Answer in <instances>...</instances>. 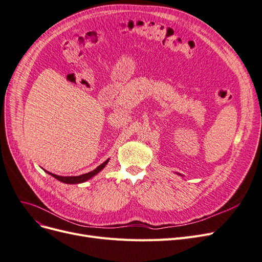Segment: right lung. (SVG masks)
<instances>
[{
    "label": "right lung",
    "instance_id": "add662e5",
    "mask_svg": "<svg viewBox=\"0 0 262 262\" xmlns=\"http://www.w3.org/2000/svg\"><path fill=\"white\" fill-rule=\"evenodd\" d=\"M109 159H107L106 162H104L101 165H99L96 169H94L93 171L91 172H88V173H84V174H81V176H78V177H60V176H56V174H53V173H50L48 172L49 174H51L53 178H55L56 180H59L61 182H63V183H66V184H78V183H82V182H85L88 181L89 179H91L92 177H94L95 174H97L101 169H104L105 166L107 165Z\"/></svg>",
    "mask_w": 262,
    "mask_h": 262
}]
</instances>
